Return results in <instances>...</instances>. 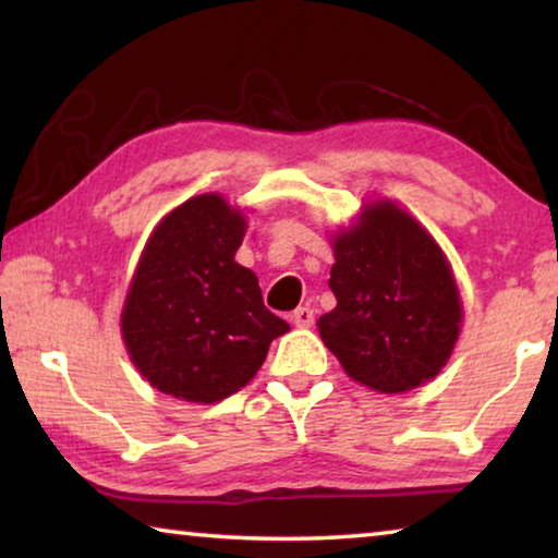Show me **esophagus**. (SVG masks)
<instances>
[{
	"instance_id": "1",
	"label": "esophagus",
	"mask_w": 558,
	"mask_h": 558,
	"mask_svg": "<svg viewBox=\"0 0 558 558\" xmlns=\"http://www.w3.org/2000/svg\"><path fill=\"white\" fill-rule=\"evenodd\" d=\"M292 323L298 327H310L315 323V310L313 307H298L295 313H292Z\"/></svg>"
}]
</instances>
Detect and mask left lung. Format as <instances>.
I'll list each match as a JSON object with an SVG mask.
<instances>
[{"instance_id":"8db88e82","label":"left lung","mask_w":558,"mask_h":558,"mask_svg":"<svg viewBox=\"0 0 558 558\" xmlns=\"http://www.w3.org/2000/svg\"><path fill=\"white\" fill-rule=\"evenodd\" d=\"M319 337L354 381L381 393L433 379L460 332L458 286L438 243L409 214L374 202L339 233Z\"/></svg>"}]
</instances>
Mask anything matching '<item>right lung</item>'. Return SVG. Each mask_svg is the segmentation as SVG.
<instances>
[{
    "label": "right lung",
    "mask_w": 558,
    "mask_h": 558,
    "mask_svg": "<svg viewBox=\"0 0 558 558\" xmlns=\"http://www.w3.org/2000/svg\"><path fill=\"white\" fill-rule=\"evenodd\" d=\"M245 219L219 194L184 202L157 226L122 307L132 362L162 393L216 403L248 384L290 325L263 305L233 260Z\"/></svg>",
    "instance_id": "right-lung-1"
}]
</instances>
